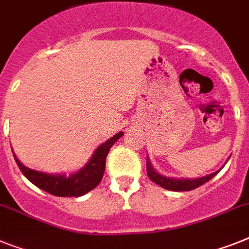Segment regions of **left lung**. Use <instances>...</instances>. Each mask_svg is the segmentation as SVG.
Masks as SVG:
<instances>
[{"mask_svg": "<svg viewBox=\"0 0 249 249\" xmlns=\"http://www.w3.org/2000/svg\"><path fill=\"white\" fill-rule=\"evenodd\" d=\"M216 172L208 175V176L199 177V178H173V177L162 176L156 170L153 166L150 164L149 158L147 157V175L154 183L160 185V187H163L166 190H171V191H190V190H195L196 187H200L201 185L206 183L208 181L213 178V177L218 173Z\"/></svg>", "mask_w": 249, "mask_h": 249, "instance_id": "left-lung-1", "label": "left lung"}]
</instances>
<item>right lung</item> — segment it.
<instances>
[{
  "instance_id": "add662e5",
  "label": "right lung",
  "mask_w": 249,
  "mask_h": 249,
  "mask_svg": "<svg viewBox=\"0 0 249 249\" xmlns=\"http://www.w3.org/2000/svg\"><path fill=\"white\" fill-rule=\"evenodd\" d=\"M123 131L115 134L105 143H102L95 153L92 154L89 163L83 167L78 172L66 176V175H48V173L39 172V171L31 170L25 167L14 154L15 160L18 163V168L26 178L31 183H34L39 189L49 192L54 196H62V197H77L82 196L101 182L104 172H105L106 157H107L110 148L118 141L119 138L123 137ZM14 153V152H12Z\"/></svg>"
}]
</instances>
